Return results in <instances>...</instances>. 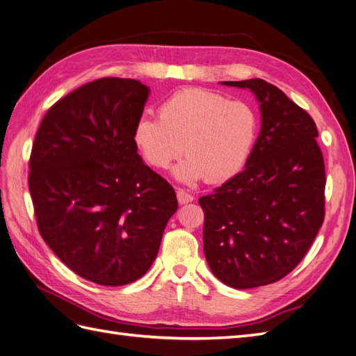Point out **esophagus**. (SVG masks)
Wrapping results in <instances>:
<instances>
[{
	"instance_id": "esophagus-1",
	"label": "esophagus",
	"mask_w": 356,
	"mask_h": 356,
	"mask_svg": "<svg viewBox=\"0 0 356 356\" xmlns=\"http://www.w3.org/2000/svg\"><path fill=\"white\" fill-rule=\"evenodd\" d=\"M177 200H179L180 204H188V203L193 202L194 197L191 195V194H188L185 189H179L177 191Z\"/></svg>"
}]
</instances>
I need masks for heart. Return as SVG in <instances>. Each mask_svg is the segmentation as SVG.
Here are the masks:
<instances>
[{"label": "heart", "instance_id": "b5f03b06", "mask_svg": "<svg viewBox=\"0 0 356 356\" xmlns=\"http://www.w3.org/2000/svg\"><path fill=\"white\" fill-rule=\"evenodd\" d=\"M259 134V117L243 102L204 88L177 91L159 108V117L143 115L134 143L152 167L165 170L185 150L175 168L181 184L207 179L225 181L243 170Z\"/></svg>", "mask_w": 356, "mask_h": 356}]
</instances>
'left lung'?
Returning a JSON list of instances; mask_svg holds the SVG:
<instances>
[{"label": "left lung", "mask_w": 356, "mask_h": 356, "mask_svg": "<svg viewBox=\"0 0 356 356\" xmlns=\"http://www.w3.org/2000/svg\"><path fill=\"white\" fill-rule=\"evenodd\" d=\"M221 84L256 96L261 126L243 171L198 200L204 256L227 286H266L298 266L323 222L325 165L317 127L266 81Z\"/></svg>", "instance_id": "obj_1"}]
</instances>
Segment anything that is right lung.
<instances>
[{
    "instance_id": "right-lung-1",
    "label": "right lung",
    "mask_w": 356,
    "mask_h": 356,
    "mask_svg": "<svg viewBox=\"0 0 356 356\" xmlns=\"http://www.w3.org/2000/svg\"><path fill=\"white\" fill-rule=\"evenodd\" d=\"M149 95L136 79L93 81L49 109L33 144L29 185L42 238L96 284L141 278L177 211L175 189L134 143Z\"/></svg>"
}]
</instances>
